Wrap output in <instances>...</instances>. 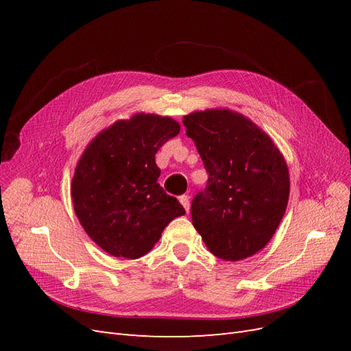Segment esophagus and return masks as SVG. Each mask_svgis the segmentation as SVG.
<instances>
[{"mask_svg":"<svg viewBox=\"0 0 351 351\" xmlns=\"http://www.w3.org/2000/svg\"><path fill=\"white\" fill-rule=\"evenodd\" d=\"M178 200H180V204H182V205L184 206L186 212H189V210H190V200H189V196H187V195H183V196L178 197Z\"/></svg>","mask_w":351,"mask_h":351,"instance_id":"1","label":"esophagus"}]
</instances>
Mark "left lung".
Instances as JSON below:
<instances>
[{"label":"left lung","mask_w":351,"mask_h":351,"mask_svg":"<svg viewBox=\"0 0 351 351\" xmlns=\"http://www.w3.org/2000/svg\"><path fill=\"white\" fill-rule=\"evenodd\" d=\"M208 173L192 200V221L206 247L224 261H240L265 247L289 204L284 156L268 134L228 110L183 119Z\"/></svg>","instance_id":"1"}]
</instances>
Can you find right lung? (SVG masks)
Returning a JSON list of instances; mask_svg holds the SVG:
<instances>
[{"mask_svg": "<svg viewBox=\"0 0 351 351\" xmlns=\"http://www.w3.org/2000/svg\"><path fill=\"white\" fill-rule=\"evenodd\" d=\"M180 132L169 117L136 114L99 133L74 171V210L88 236L112 256L149 252L169 221L186 214L156 183L155 155Z\"/></svg>", "mask_w": 351, "mask_h": 351, "instance_id": "1", "label": "right lung"}]
</instances>
